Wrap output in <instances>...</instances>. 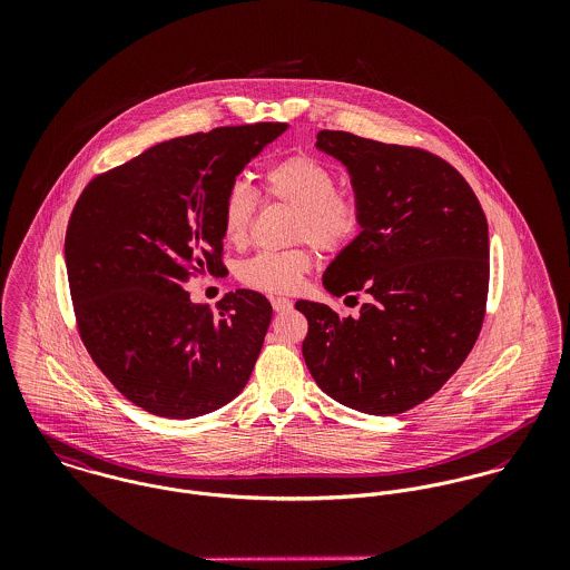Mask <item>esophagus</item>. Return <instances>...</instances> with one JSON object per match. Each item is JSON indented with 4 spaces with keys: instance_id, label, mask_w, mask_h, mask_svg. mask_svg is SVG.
I'll list each match as a JSON object with an SVG mask.
<instances>
[{
    "instance_id": "esophagus-1",
    "label": "esophagus",
    "mask_w": 570,
    "mask_h": 570,
    "mask_svg": "<svg viewBox=\"0 0 570 570\" xmlns=\"http://www.w3.org/2000/svg\"><path fill=\"white\" fill-rule=\"evenodd\" d=\"M272 307H274V312H287V309H292V301L276 296V298H272Z\"/></svg>"
}]
</instances>
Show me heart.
Wrapping results in <instances>:
<instances>
[{
	"instance_id": "heart-1",
	"label": "heart",
	"mask_w": 570,
	"mask_h": 570,
	"mask_svg": "<svg viewBox=\"0 0 570 570\" xmlns=\"http://www.w3.org/2000/svg\"><path fill=\"white\" fill-rule=\"evenodd\" d=\"M265 195L294 210L292 239H305L318 249H337L348 244L360 230L357 202L335 190L337 181L331 168L312 156H289L267 168ZM256 210L254 190L235 181L222 206V230L230 245H244ZM314 265V254L305 245L289 249H263L239 267V278L247 287L285 294L294 292Z\"/></svg>"
}]
</instances>
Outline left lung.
Here are the masks:
<instances>
[{"mask_svg":"<svg viewBox=\"0 0 570 570\" xmlns=\"http://www.w3.org/2000/svg\"><path fill=\"white\" fill-rule=\"evenodd\" d=\"M316 149L342 164L360 235L323 274L333 296L362 294L360 316L298 301L305 364L342 406L389 416L432 397L463 364L485 318V213L463 175L436 156L346 131ZM357 301L355 296H346Z\"/></svg>","mask_w":570,"mask_h":570,"instance_id":"1","label":"left lung"}]
</instances>
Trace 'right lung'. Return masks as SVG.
Masks as SVG:
<instances>
[{
    "label": "right lung",
    "instance_id": "obj_1",
    "mask_svg": "<svg viewBox=\"0 0 570 570\" xmlns=\"http://www.w3.org/2000/svg\"><path fill=\"white\" fill-rule=\"evenodd\" d=\"M287 127L256 122L173 138L82 190L66 235L75 314L91 360L131 404L193 419L244 391L272 305L237 289L213 312L184 285L226 272L224 197Z\"/></svg>",
    "mask_w": 570,
    "mask_h": 570
}]
</instances>
